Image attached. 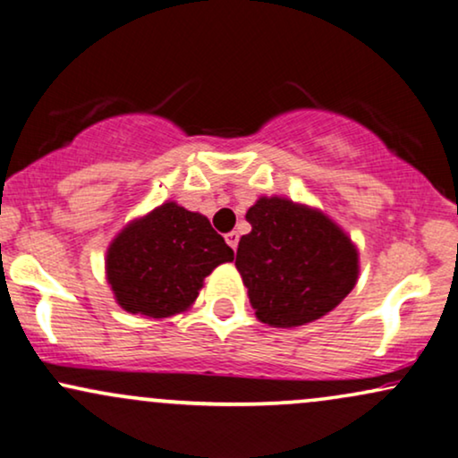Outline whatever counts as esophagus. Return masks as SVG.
<instances>
[{"mask_svg": "<svg viewBox=\"0 0 458 458\" xmlns=\"http://www.w3.org/2000/svg\"><path fill=\"white\" fill-rule=\"evenodd\" d=\"M225 243H228L230 247H233V250H236V247H239V233H228L225 234Z\"/></svg>", "mask_w": 458, "mask_h": 458, "instance_id": "esophagus-1", "label": "esophagus"}]
</instances>
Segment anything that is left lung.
I'll return each instance as SVG.
<instances>
[{
    "instance_id": "1",
    "label": "left lung",
    "mask_w": 458,
    "mask_h": 458,
    "mask_svg": "<svg viewBox=\"0 0 458 458\" xmlns=\"http://www.w3.org/2000/svg\"><path fill=\"white\" fill-rule=\"evenodd\" d=\"M236 268L258 319L277 328L327 316L354 288L358 253L327 215L285 198H260L245 215Z\"/></svg>"
}]
</instances>
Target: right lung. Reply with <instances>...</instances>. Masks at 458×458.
Instances as JSON below:
<instances>
[{"instance_id":"obj_1","label":"right lung","mask_w":458,"mask_h":458,"mask_svg":"<svg viewBox=\"0 0 458 458\" xmlns=\"http://www.w3.org/2000/svg\"><path fill=\"white\" fill-rule=\"evenodd\" d=\"M230 260L234 251L205 215L166 202L113 241L106 273L125 311L168 318L185 311L207 275Z\"/></svg>"}]
</instances>
